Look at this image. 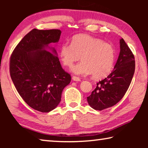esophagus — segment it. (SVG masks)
Masks as SVG:
<instances>
[{"label":"esophagus","instance_id":"obj_1","mask_svg":"<svg viewBox=\"0 0 148 148\" xmlns=\"http://www.w3.org/2000/svg\"><path fill=\"white\" fill-rule=\"evenodd\" d=\"M72 79L74 80V81H76V82H79V81H81V79L79 78V77H77V76H73L72 77Z\"/></svg>","mask_w":148,"mask_h":148}]
</instances>
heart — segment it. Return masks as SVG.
<instances>
[{"mask_svg": "<svg viewBox=\"0 0 148 148\" xmlns=\"http://www.w3.org/2000/svg\"><path fill=\"white\" fill-rule=\"evenodd\" d=\"M59 57L65 66L71 68L81 57L82 61L72 67L77 75L91 74L102 79L111 73L115 62V49L112 44L89 34H80L72 37L71 44H61Z\"/></svg>", "mask_w": 148, "mask_h": 148, "instance_id": "b5f03b06", "label": "heart"}]
</instances>
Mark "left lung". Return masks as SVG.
Listing matches in <instances>:
<instances>
[{"label":"left lung","mask_w":148,"mask_h":148,"mask_svg":"<svg viewBox=\"0 0 148 148\" xmlns=\"http://www.w3.org/2000/svg\"><path fill=\"white\" fill-rule=\"evenodd\" d=\"M119 43V55L113 71L99 82L87 98L89 106L95 110H102L116 104L131 83L135 70L134 55L123 39H120Z\"/></svg>","instance_id":"left-lung-1"}]
</instances>
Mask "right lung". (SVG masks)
Returning a JSON list of instances; mask_svg holds the SVG:
<instances>
[{
    "label": "right lung",
    "instance_id": "obj_1",
    "mask_svg": "<svg viewBox=\"0 0 148 148\" xmlns=\"http://www.w3.org/2000/svg\"><path fill=\"white\" fill-rule=\"evenodd\" d=\"M61 34L59 29H32L10 57V72L17 92L30 107L41 112H49L58 106L62 90L71 81L56 49L49 46L59 42Z\"/></svg>",
    "mask_w": 148,
    "mask_h": 148
}]
</instances>
